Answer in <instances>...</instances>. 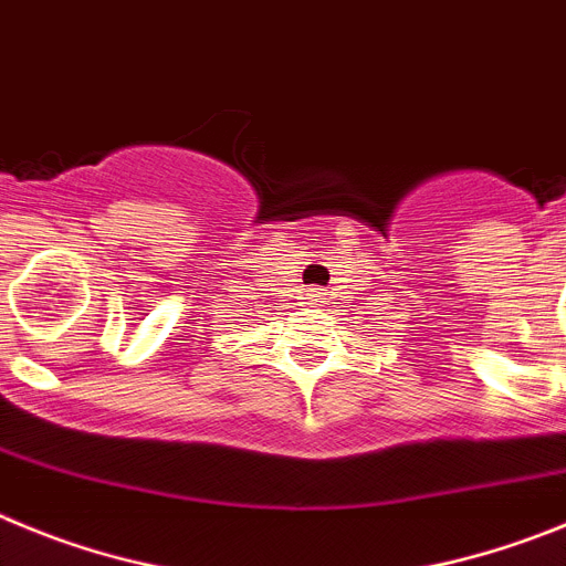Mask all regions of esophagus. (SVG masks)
I'll use <instances>...</instances> for the list:
<instances>
[{"label":"esophagus","instance_id":"34e87169","mask_svg":"<svg viewBox=\"0 0 566 566\" xmlns=\"http://www.w3.org/2000/svg\"><path fill=\"white\" fill-rule=\"evenodd\" d=\"M318 298H321V295H318V293H310V302H313V304H315V302H318Z\"/></svg>","mask_w":566,"mask_h":566}]
</instances>
